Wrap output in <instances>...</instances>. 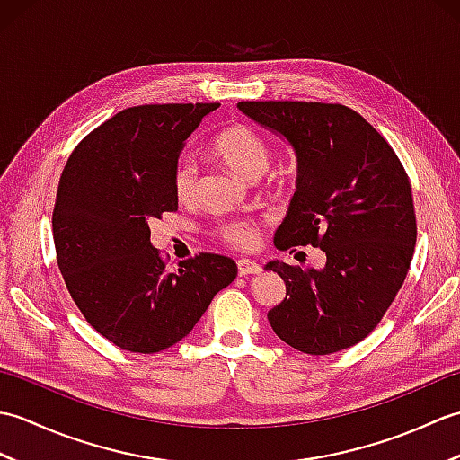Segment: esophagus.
Returning <instances> with one entry per match:
<instances>
[{"instance_id": "obj_1", "label": "esophagus", "mask_w": 460, "mask_h": 460, "mask_svg": "<svg viewBox=\"0 0 460 460\" xmlns=\"http://www.w3.org/2000/svg\"><path fill=\"white\" fill-rule=\"evenodd\" d=\"M237 270H239L241 277L257 275V272H261V265L255 261H251V259H239L237 261Z\"/></svg>"}]
</instances>
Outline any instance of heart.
Masks as SVG:
<instances>
[{
  "mask_svg": "<svg viewBox=\"0 0 460 460\" xmlns=\"http://www.w3.org/2000/svg\"><path fill=\"white\" fill-rule=\"evenodd\" d=\"M213 154L247 180H259L270 165V148L265 138L251 126L237 124L223 130L211 144ZM173 193L178 201L190 203L198 193V170L190 160L178 162L173 170ZM215 235L233 247L247 249L257 239V225L251 219H223Z\"/></svg>",
  "mask_w": 460,
  "mask_h": 460,
  "instance_id": "1",
  "label": "heart"
}]
</instances>
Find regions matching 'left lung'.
Segmentation results:
<instances>
[{
    "label": "left lung",
    "mask_w": 460,
    "mask_h": 460,
    "mask_svg": "<svg viewBox=\"0 0 460 460\" xmlns=\"http://www.w3.org/2000/svg\"><path fill=\"white\" fill-rule=\"evenodd\" d=\"M237 109L296 155V191L275 247L326 252L322 269L267 262L287 285V298L267 314L272 330L310 356L358 344L379 324L413 259L417 223L402 162L348 106L249 101Z\"/></svg>",
    "instance_id": "left-lung-1"
}]
</instances>
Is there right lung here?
I'll return each mask as SVG.
<instances>
[{
  "mask_svg": "<svg viewBox=\"0 0 460 460\" xmlns=\"http://www.w3.org/2000/svg\"><path fill=\"white\" fill-rule=\"evenodd\" d=\"M208 104L132 106L76 146L58 181V270L86 322L122 349L155 354L198 324L237 277L229 257L199 252L168 270L150 221L178 209L173 170Z\"/></svg>",
  "mask_w": 460,
  "mask_h": 460,
  "instance_id": "1",
  "label": "right lung"
}]
</instances>
